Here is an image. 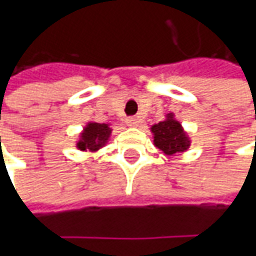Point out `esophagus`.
Segmentation results:
<instances>
[{
	"mask_svg": "<svg viewBox=\"0 0 256 256\" xmlns=\"http://www.w3.org/2000/svg\"><path fill=\"white\" fill-rule=\"evenodd\" d=\"M125 122L128 126H136L138 124H140V118L138 116H128L126 120H125Z\"/></svg>",
	"mask_w": 256,
	"mask_h": 256,
	"instance_id": "34e87169",
	"label": "esophagus"
}]
</instances>
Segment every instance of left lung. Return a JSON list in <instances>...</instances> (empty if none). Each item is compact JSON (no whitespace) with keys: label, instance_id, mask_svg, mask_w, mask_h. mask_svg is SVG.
<instances>
[{"label":"left lung","instance_id":"1","mask_svg":"<svg viewBox=\"0 0 256 256\" xmlns=\"http://www.w3.org/2000/svg\"><path fill=\"white\" fill-rule=\"evenodd\" d=\"M154 142L164 154L174 155L186 151L190 141L186 134L184 132L181 124L174 120L172 114H168V118L160 124H155L152 128Z\"/></svg>","mask_w":256,"mask_h":256}]
</instances>
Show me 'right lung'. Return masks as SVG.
Returning a JSON list of instances; mask_svg holds the SVG:
<instances>
[{
	"label": "right lung",
	"mask_w": 256,
	"mask_h": 256,
	"mask_svg": "<svg viewBox=\"0 0 256 256\" xmlns=\"http://www.w3.org/2000/svg\"><path fill=\"white\" fill-rule=\"evenodd\" d=\"M110 135H111V128L106 124H88L81 135V141L76 144V146L81 151H86V150L96 151L106 142Z\"/></svg>",
	"instance_id": "right-lung-1"
}]
</instances>
